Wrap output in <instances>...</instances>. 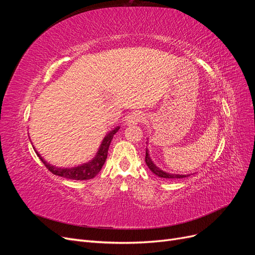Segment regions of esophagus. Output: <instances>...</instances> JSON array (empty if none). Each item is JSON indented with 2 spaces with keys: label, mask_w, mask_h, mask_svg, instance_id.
I'll list each match as a JSON object with an SVG mask.
<instances>
[{
  "label": "esophagus",
  "mask_w": 255,
  "mask_h": 255,
  "mask_svg": "<svg viewBox=\"0 0 255 255\" xmlns=\"http://www.w3.org/2000/svg\"><path fill=\"white\" fill-rule=\"evenodd\" d=\"M145 120V115L142 112L130 113L127 117V125H137Z\"/></svg>",
  "instance_id": "obj_1"
}]
</instances>
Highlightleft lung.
<instances>
[{"label":"left lung","mask_w":255,"mask_h":255,"mask_svg":"<svg viewBox=\"0 0 255 255\" xmlns=\"http://www.w3.org/2000/svg\"><path fill=\"white\" fill-rule=\"evenodd\" d=\"M145 164H146V166L149 167V169L154 174H156L159 177H164V179H182V177L189 176V175H184V174H182V175L181 174H170V173L163 171L161 169H159L158 167L154 165V163L151 160V158L149 156L148 149L145 150Z\"/></svg>","instance_id":"1"}]
</instances>
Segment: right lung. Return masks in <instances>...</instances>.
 Instances as JSON below:
<instances>
[{"label": "right lung", "mask_w": 255, "mask_h": 255, "mask_svg": "<svg viewBox=\"0 0 255 255\" xmlns=\"http://www.w3.org/2000/svg\"><path fill=\"white\" fill-rule=\"evenodd\" d=\"M119 128H120L117 127L115 129H113L112 132H110L105 136V138L101 143V146H100V149L94 159L90 160L87 164H84V165H81L78 167L70 168V169L56 168V167L51 166L50 164H48L47 161H45L39 155V154H38L37 151H36V154L38 155V157L40 158L43 165L47 167L48 170L51 171L53 174L66 177V179H69V180H82V181L83 180H90V179H92V177H95L100 172V170H101V168L103 167L105 160L107 158V153H109V148H110V144L112 142L113 137L116 133L118 132ZM34 150H35V148H34Z\"/></svg>", "instance_id": "add662e5"}]
</instances>
